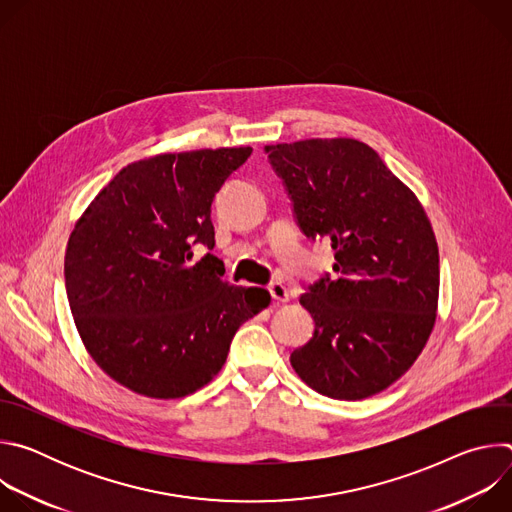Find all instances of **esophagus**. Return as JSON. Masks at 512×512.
<instances>
[{
  "instance_id": "34e87169",
  "label": "esophagus",
  "mask_w": 512,
  "mask_h": 512,
  "mask_svg": "<svg viewBox=\"0 0 512 512\" xmlns=\"http://www.w3.org/2000/svg\"><path fill=\"white\" fill-rule=\"evenodd\" d=\"M269 294H271V298L275 300V302H279V304H283V302H289V289L281 283V281H273V283H269Z\"/></svg>"
}]
</instances>
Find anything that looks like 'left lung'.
Wrapping results in <instances>:
<instances>
[{"mask_svg": "<svg viewBox=\"0 0 512 512\" xmlns=\"http://www.w3.org/2000/svg\"><path fill=\"white\" fill-rule=\"evenodd\" d=\"M312 241L328 239L336 277L300 296L314 336L289 356L314 391L367 399L403 377L437 312L440 253L417 196L367 143L350 137L265 145Z\"/></svg>", "mask_w": 512, "mask_h": 512, "instance_id": "1", "label": "left lung"}]
</instances>
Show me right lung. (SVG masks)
Listing matches in <instances>:
<instances>
[{
  "instance_id": "right-lung-1",
  "label": "right lung",
  "mask_w": 512,
  "mask_h": 512,
  "mask_svg": "<svg viewBox=\"0 0 512 512\" xmlns=\"http://www.w3.org/2000/svg\"><path fill=\"white\" fill-rule=\"evenodd\" d=\"M251 148L160 154L125 166L70 233L64 283L87 352L119 385L186 397L223 369L239 326L269 306L223 281L210 206Z\"/></svg>"
}]
</instances>
